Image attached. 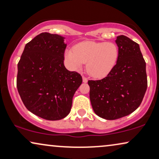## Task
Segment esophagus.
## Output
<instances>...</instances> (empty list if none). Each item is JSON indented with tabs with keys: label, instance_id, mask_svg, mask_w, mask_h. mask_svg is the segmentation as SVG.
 <instances>
[{
	"label": "esophagus",
	"instance_id": "esophagus-1",
	"mask_svg": "<svg viewBox=\"0 0 159 159\" xmlns=\"http://www.w3.org/2000/svg\"><path fill=\"white\" fill-rule=\"evenodd\" d=\"M82 82H83L84 83L88 82V78H86L85 77H82Z\"/></svg>",
	"mask_w": 159,
	"mask_h": 159
}]
</instances>
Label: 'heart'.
<instances>
[{"instance_id":"1","label":"heart","mask_w":159,"mask_h":159,"mask_svg":"<svg viewBox=\"0 0 159 159\" xmlns=\"http://www.w3.org/2000/svg\"><path fill=\"white\" fill-rule=\"evenodd\" d=\"M64 58L69 68L82 69L87 63V71L95 78L109 75L119 58V49L114 43L82 41L73 49H66Z\"/></svg>"}]
</instances>
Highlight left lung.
I'll return each instance as SVG.
<instances>
[{
  "instance_id": "8db88e82",
  "label": "left lung",
  "mask_w": 159,
  "mask_h": 159,
  "mask_svg": "<svg viewBox=\"0 0 159 159\" xmlns=\"http://www.w3.org/2000/svg\"><path fill=\"white\" fill-rule=\"evenodd\" d=\"M119 58L109 75L89 80L90 99L98 116L114 120L127 116L140 105L148 81L146 64L138 43L125 35L116 37Z\"/></svg>"
}]
</instances>
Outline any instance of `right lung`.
I'll use <instances>...</instances> for the list:
<instances>
[{
  "mask_svg": "<svg viewBox=\"0 0 159 159\" xmlns=\"http://www.w3.org/2000/svg\"><path fill=\"white\" fill-rule=\"evenodd\" d=\"M64 37L43 32L27 43L18 63L16 86L25 107L39 117L56 121L69 114L82 82L64 66Z\"/></svg>",
  "mask_w": 159,
  "mask_h": 159,
  "instance_id": "right-lung-1",
  "label": "right lung"
}]
</instances>
